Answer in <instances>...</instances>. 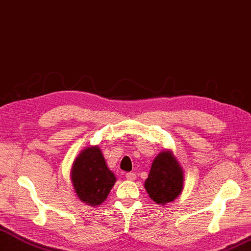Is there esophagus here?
<instances>
[{
    "instance_id": "1",
    "label": "esophagus",
    "mask_w": 251,
    "mask_h": 251,
    "mask_svg": "<svg viewBox=\"0 0 251 251\" xmlns=\"http://www.w3.org/2000/svg\"><path fill=\"white\" fill-rule=\"evenodd\" d=\"M136 178H137L136 174H134V173H132V172H129V173H127V174H126V179H127V180L133 181V180H136Z\"/></svg>"
}]
</instances>
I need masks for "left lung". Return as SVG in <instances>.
I'll return each instance as SVG.
<instances>
[{"label":"left lung","instance_id":"obj_1","mask_svg":"<svg viewBox=\"0 0 251 251\" xmlns=\"http://www.w3.org/2000/svg\"><path fill=\"white\" fill-rule=\"evenodd\" d=\"M183 172L172 151H164L155 158L145 190L153 201L165 204L173 201L182 191Z\"/></svg>","mask_w":251,"mask_h":251}]
</instances>
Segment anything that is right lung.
<instances>
[{
  "label": "right lung",
  "instance_id": "obj_1",
  "mask_svg": "<svg viewBox=\"0 0 251 251\" xmlns=\"http://www.w3.org/2000/svg\"><path fill=\"white\" fill-rule=\"evenodd\" d=\"M72 183L81 201L91 205L104 202L115 183L99 146L88 147L76 158L71 172Z\"/></svg>",
  "mask_w": 251,
  "mask_h": 251
}]
</instances>
